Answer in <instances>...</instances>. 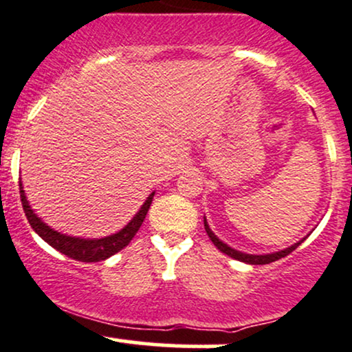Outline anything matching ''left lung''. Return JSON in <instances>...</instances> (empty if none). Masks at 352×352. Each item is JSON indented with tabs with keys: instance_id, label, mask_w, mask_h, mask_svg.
<instances>
[{
	"instance_id": "1",
	"label": "left lung",
	"mask_w": 352,
	"mask_h": 352,
	"mask_svg": "<svg viewBox=\"0 0 352 352\" xmlns=\"http://www.w3.org/2000/svg\"><path fill=\"white\" fill-rule=\"evenodd\" d=\"M204 225H205V230H207V235L210 236V240L213 241V245H215L221 253L228 254V256L235 258V260H238V261H243V263H250V265H268V263H273V261L280 260V258H285L286 254H289L292 252H294V250H296L298 246L302 243V240H301V241H298V243H294L293 246H289V248L281 250V252H276V253H270V254H246V253L236 252V250L230 248V246L225 245L223 241L218 240V238L215 236V233H213L212 230L208 228L207 220H204Z\"/></svg>"
}]
</instances>
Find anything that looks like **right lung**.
Instances as JSON below:
<instances>
[{"instance_id":"right-lung-1","label":"right lung","mask_w":352,"mask_h":352,"mask_svg":"<svg viewBox=\"0 0 352 352\" xmlns=\"http://www.w3.org/2000/svg\"><path fill=\"white\" fill-rule=\"evenodd\" d=\"M19 193H21L23 210L24 213H26L28 221H30V225L33 227L34 232L54 250H58V252L66 254V256L72 258V260L82 261V263H92V261L106 260V258L112 256V254L120 252V250L125 248V246L131 243L132 238L135 236L137 232H139L140 225H142L144 218L147 215L153 199V192H152L151 195L147 197V200H145V204L140 207L139 212H137V215L132 218L131 223L125 225L120 232H117L111 236L99 238V240H84V238L63 235V233L56 232V230L50 228L44 221H41V218L36 215L33 208H31L30 204H28L21 180H19Z\"/></svg>"}]
</instances>
